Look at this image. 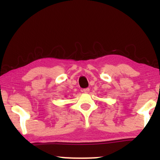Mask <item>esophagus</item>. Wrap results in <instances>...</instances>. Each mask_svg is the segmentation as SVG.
Returning <instances> with one entry per match:
<instances>
[{
    "label": "esophagus",
    "instance_id": "obj_1",
    "mask_svg": "<svg viewBox=\"0 0 160 160\" xmlns=\"http://www.w3.org/2000/svg\"><path fill=\"white\" fill-rule=\"evenodd\" d=\"M83 92H84V93H88L89 92V88H85V89H84L82 90Z\"/></svg>",
    "mask_w": 160,
    "mask_h": 160
}]
</instances>
